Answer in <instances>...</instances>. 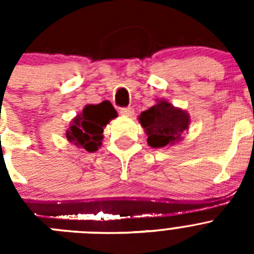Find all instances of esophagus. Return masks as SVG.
Returning a JSON list of instances; mask_svg holds the SVG:
<instances>
[{
    "label": "esophagus",
    "mask_w": 254,
    "mask_h": 254,
    "mask_svg": "<svg viewBox=\"0 0 254 254\" xmlns=\"http://www.w3.org/2000/svg\"><path fill=\"white\" fill-rule=\"evenodd\" d=\"M120 113L122 114L123 117H132V116H133L134 112H133V108L126 107V108H121Z\"/></svg>",
    "instance_id": "obj_1"
}]
</instances>
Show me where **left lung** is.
<instances>
[{"instance_id":"8db88e82","label":"left lung","mask_w":254,"mask_h":254,"mask_svg":"<svg viewBox=\"0 0 254 254\" xmlns=\"http://www.w3.org/2000/svg\"><path fill=\"white\" fill-rule=\"evenodd\" d=\"M147 134V143L155 149L177 143L190 126L187 112L173 107L167 100H159L138 117Z\"/></svg>"}]
</instances>
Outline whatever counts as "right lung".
I'll use <instances>...</instances> for the list:
<instances>
[{
    "mask_svg": "<svg viewBox=\"0 0 254 254\" xmlns=\"http://www.w3.org/2000/svg\"><path fill=\"white\" fill-rule=\"evenodd\" d=\"M116 117V109L108 100L95 105L87 104L69 125L67 140L89 152L96 151L102 146L104 127Z\"/></svg>",
    "mask_w": 254,
    "mask_h": 254,
    "instance_id": "1",
    "label": "right lung"
}]
</instances>
